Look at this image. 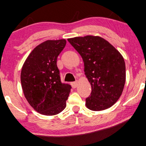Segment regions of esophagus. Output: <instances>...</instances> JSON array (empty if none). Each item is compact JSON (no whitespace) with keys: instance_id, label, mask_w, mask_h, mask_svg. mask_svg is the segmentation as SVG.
<instances>
[{"instance_id":"obj_1","label":"esophagus","mask_w":146,"mask_h":146,"mask_svg":"<svg viewBox=\"0 0 146 146\" xmlns=\"http://www.w3.org/2000/svg\"><path fill=\"white\" fill-rule=\"evenodd\" d=\"M78 81H75V82H72V83H71L72 86L74 88H75L78 86Z\"/></svg>"}]
</instances>
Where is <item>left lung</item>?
Returning <instances> with one entry per match:
<instances>
[{
	"label": "left lung",
	"instance_id": "obj_1",
	"mask_svg": "<svg viewBox=\"0 0 146 146\" xmlns=\"http://www.w3.org/2000/svg\"><path fill=\"white\" fill-rule=\"evenodd\" d=\"M84 62L85 74L92 86L86 105L92 111L106 110L116 103L126 80L124 60L120 52L100 36L68 38Z\"/></svg>",
	"mask_w": 146,
	"mask_h": 146
}]
</instances>
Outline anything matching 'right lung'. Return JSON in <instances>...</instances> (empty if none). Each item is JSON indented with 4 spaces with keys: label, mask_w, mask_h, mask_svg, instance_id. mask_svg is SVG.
Listing matches in <instances>:
<instances>
[{
    "label": "right lung",
    "mask_w": 146,
    "mask_h": 146,
    "mask_svg": "<svg viewBox=\"0 0 146 146\" xmlns=\"http://www.w3.org/2000/svg\"><path fill=\"white\" fill-rule=\"evenodd\" d=\"M65 45V39L43 42L32 51L22 66L24 96L35 111L43 115H56L66 108L71 86L62 83L57 66L58 56Z\"/></svg>",
    "instance_id": "obj_1"
}]
</instances>
